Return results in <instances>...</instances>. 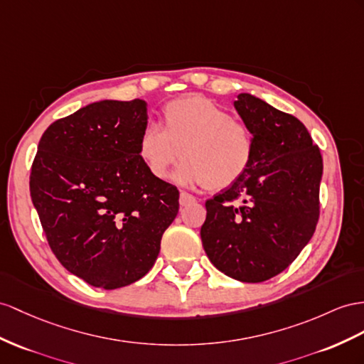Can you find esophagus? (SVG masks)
<instances>
[{"label":"esophagus","instance_id":"obj_1","mask_svg":"<svg viewBox=\"0 0 364 364\" xmlns=\"http://www.w3.org/2000/svg\"><path fill=\"white\" fill-rule=\"evenodd\" d=\"M195 201H197V198L193 197V195L188 193V192H181L180 193V206H189V204H193Z\"/></svg>","mask_w":364,"mask_h":364}]
</instances>
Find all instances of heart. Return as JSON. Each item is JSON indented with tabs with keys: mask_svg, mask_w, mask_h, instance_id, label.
I'll list each match as a JSON object with an SVG mask.
<instances>
[{
	"mask_svg": "<svg viewBox=\"0 0 364 364\" xmlns=\"http://www.w3.org/2000/svg\"><path fill=\"white\" fill-rule=\"evenodd\" d=\"M136 152L156 180H164L181 156L184 161L175 172V181L221 191L250 169L255 136L243 121L232 119L226 109L201 95H191L164 106L161 127H144Z\"/></svg>",
	"mask_w": 364,
	"mask_h": 364,
	"instance_id": "1",
	"label": "heart"
}]
</instances>
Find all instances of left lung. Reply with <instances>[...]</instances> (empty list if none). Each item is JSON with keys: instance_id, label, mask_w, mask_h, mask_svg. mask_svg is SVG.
Here are the masks:
<instances>
[{"instance_id": "8db88e82", "label": "left lung", "mask_w": 364, "mask_h": 364, "mask_svg": "<svg viewBox=\"0 0 364 364\" xmlns=\"http://www.w3.org/2000/svg\"><path fill=\"white\" fill-rule=\"evenodd\" d=\"M234 107L255 136L246 175L206 201L203 247L210 263L243 283L283 272L312 238L320 217L323 158L300 119L250 93ZM242 198L240 207L232 200Z\"/></svg>"}]
</instances>
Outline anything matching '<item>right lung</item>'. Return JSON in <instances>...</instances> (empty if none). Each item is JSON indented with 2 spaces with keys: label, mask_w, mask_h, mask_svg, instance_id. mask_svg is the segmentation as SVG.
Masks as SVG:
<instances>
[{
  "label": "right lung",
  "mask_w": 364,
  "mask_h": 364,
  "mask_svg": "<svg viewBox=\"0 0 364 364\" xmlns=\"http://www.w3.org/2000/svg\"><path fill=\"white\" fill-rule=\"evenodd\" d=\"M144 127V100L92 102L46 129L32 164L31 197L52 252L107 291L151 271L180 208L175 186L139 160Z\"/></svg>",
  "instance_id": "add662e5"
}]
</instances>
